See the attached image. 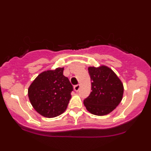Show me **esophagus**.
<instances>
[{"label":"esophagus","instance_id":"34e87169","mask_svg":"<svg viewBox=\"0 0 151 151\" xmlns=\"http://www.w3.org/2000/svg\"><path fill=\"white\" fill-rule=\"evenodd\" d=\"M74 89L76 91H78L80 89V84H77V85H75L74 86Z\"/></svg>","mask_w":151,"mask_h":151}]
</instances>
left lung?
<instances>
[{
	"label": "left lung",
	"mask_w": 151,
	"mask_h": 151,
	"mask_svg": "<svg viewBox=\"0 0 151 151\" xmlns=\"http://www.w3.org/2000/svg\"><path fill=\"white\" fill-rule=\"evenodd\" d=\"M91 81L89 96L84 100L86 110L93 115L110 114L121 103L124 85L116 74L106 65L88 67Z\"/></svg>",
	"instance_id": "obj_1"
}]
</instances>
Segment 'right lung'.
Masks as SVG:
<instances>
[{
	"mask_svg": "<svg viewBox=\"0 0 151 151\" xmlns=\"http://www.w3.org/2000/svg\"><path fill=\"white\" fill-rule=\"evenodd\" d=\"M63 71L64 67L44 71L29 86V100L42 116H58L67 108L73 87L68 78L63 75Z\"/></svg>",
	"mask_w": 151,
	"mask_h": 151,
	"instance_id": "obj_1",
	"label": "right lung"
}]
</instances>
